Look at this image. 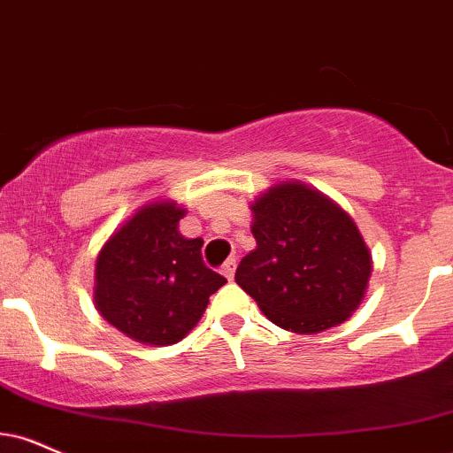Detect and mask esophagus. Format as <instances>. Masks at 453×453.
<instances>
[{
    "mask_svg": "<svg viewBox=\"0 0 453 453\" xmlns=\"http://www.w3.org/2000/svg\"><path fill=\"white\" fill-rule=\"evenodd\" d=\"M234 272H236V259L230 257V259L226 261V264H223V268H221V274L226 276L227 280H232V279H234Z\"/></svg>",
    "mask_w": 453,
    "mask_h": 453,
    "instance_id": "34e87169",
    "label": "esophagus"
}]
</instances>
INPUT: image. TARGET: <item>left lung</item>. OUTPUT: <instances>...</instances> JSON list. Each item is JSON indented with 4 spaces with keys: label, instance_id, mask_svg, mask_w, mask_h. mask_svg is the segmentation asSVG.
<instances>
[{
    "label": "left lung",
    "instance_id": "obj_1",
    "mask_svg": "<svg viewBox=\"0 0 453 453\" xmlns=\"http://www.w3.org/2000/svg\"><path fill=\"white\" fill-rule=\"evenodd\" d=\"M250 211L257 247L242 257L236 282L261 312L293 334H320L350 319L373 268L352 217L299 181L272 185Z\"/></svg>",
    "mask_w": 453,
    "mask_h": 453
}]
</instances>
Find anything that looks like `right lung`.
<instances>
[{"label":"right lung","instance_id":"1","mask_svg":"<svg viewBox=\"0 0 453 453\" xmlns=\"http://www.w3.org/2000/svg\"><path fill=\"white\" fill-rule=\"evenodd\" d=\"M183 217L185 209L171 200L141 206L96 257L95 306L139 344H177L227 282L204 265L203 238L179 234Z\"/></svg>","mask_w":453,"mask_h":453}]
</instances>
